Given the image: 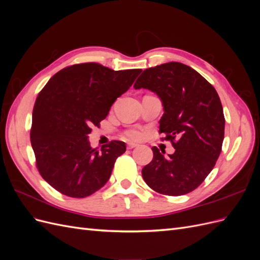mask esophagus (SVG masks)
I'll list each match as a JSON object with an SVG mask.
<instances>
[{"mask_svg":"<svg viewBox=\"0 0 260 260\" xmlns=\"http://www.w3.org/2000/svg\"><path fill=\"white\" fill-rule=\"evenodd\" d=\"M139 144H137V143H132V142H129L128 143V145H127V147L129 148V149H131V148H135V147H137Z\"/></svg>","mask_w":260,"mask_h":260,"instance_id":"34e87169","label":"esophagus"}]
</instances>
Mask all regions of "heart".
<instances>
[{
	"label": "heart",
	"mask_w": 260,
	"mask_h": 260,
	"mask_svg": "<svg viewBox=\"0 0 260 260\" xmlns=\"http://www.w3.org/2000/svg\"><path fill=\"white\" fill-rule=\"evenodd\" d=\"M124 136L130 140H140V139H142V137H143V132L141 130L131 129V130L125 131Z\"/></svg>",
	"instance_id": "1"
}]
</instances>
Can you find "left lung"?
Returning a JSON list of instances; mask_svg holds the SVG:
<instances>
[{
    "label": "left lung",
    "mask_w": 260,
    "mask_h": 260,
    "mask_svg": "<svg viewBox=\"0 0 260 260\" xmlns=\"http://www.w3.org/2000/svg\"><path fill=\"white\" fill-rule=\"evenodd\" d=\"M160 98L159 133L176 152L165 157L153 146V159L142 169L146 184L159 194L180 196L194 191L214 169L224 138L219 95L196 70L177 61L145 69L135 83Z\"/></svg>",
    "instance_id": "1"
}]
</instances>
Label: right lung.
<instances>
[{
  "label": "right lung",
  "instance_id": "1",
  "mask_svg": "<svg viewBox=\"0 0 260 260\" xmlns=\"http://www.w3.org/2000/svg\"><path fill=\"white\" fill-rule=\"evenodd\" d=\"M141 72L82 62L59 70L38 94L30 140L36 166L55 190L83 199L106 184L125 144L114 140L93 148L88 136Z\"/></svg>",
  "mask_w": 260,
  "mask_h": 260
}]
</instances>
